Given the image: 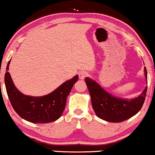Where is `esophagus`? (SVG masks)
<instances>
[{"mask_svg":"<svg viewBox=\"0 0 155 155\" xmlns=\"http://www.w3.org/2000/svg\"><path fill=\"white\" fill-rule=\"evenodd\" d=\"M87 73L86 71H81V72H79V79H84V78L87 76Z\"/></svg>","mask_w":155,"mask_h":155,"instance_id":"1","label":"esophagus"}]
</instances>
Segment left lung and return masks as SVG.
<instances>
[{
	"instance_id": "1",
	"label": "left lung",
	"mask_w": 155,
	"mask_h": 155,
	"mask_svg": "<svg viewBox=\"0 0 155 155\" xmlns=\"http://www.w3.org/2000/svg\"><path fill=\"white\" fill-rule=\"evenodd\" d=\"M144 75L147 80V71L144 67ZM85 83L91 97L92 106L97 116L108 122L118 123L132 118L140 110L145 101L147 86L135 98L128 99L114 96L105 91L96 81L85 78Z\"/></svg>"
}]
</instances>
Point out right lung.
<instances>
[{
    "label": "right lung",
    "instance_id": "1",
    "mask_svg": "<svg viewBox=\"0 0 155 155\" xmlns=\"http://www.w3.org/2000/svg\"><path fill=\"white\" fill-rule=\"evenodd\" d=\"M11 59L8 61L5 74V85L12 106L15 111L27 121L34 124H46L60 118L65 107L67 98L73 86L79 79L76 75L64 81L49 94L42 96H31L20 92L15 85L8 72Z\"/></svg>",
    "mask_w": 155,
    "mask_h": 155
}]
</instances>
